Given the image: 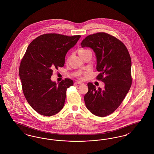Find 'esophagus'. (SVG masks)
<instances>
[{
    "instance_id": "obj_1",
    "label": "esophagus",
    "mask_w": 154,
    "mask_h": 154,
    "mask_svg": "<svg viewBox=\"0 0 154 154\" xmlns=\"http://www.w3.org/2000/svg\"><path fill=\"white\" fill-rule=\"evenodd\" d=\"M75 84H80V85H81V84H84V83H83V82H81V81H76V82H75Z\"/></svg>"
}]
</instances>
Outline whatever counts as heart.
<instances>
[{"mask_svg":"<svg viewBox=\"0 0 154 154\" xmlns=\"http://www.w3.org/2000/svg\"><path fill=\"white\" fill-rule=\"evenodd\" d=\"M90 51H90L89 50L85 49V48H80V49L79 50V53L80 55H83V54H86V53H87L88 52Z\"/></svg>","mask_w":154,"mask_h":154,"instance_id":"b5f03b06","label":"heart"}]
</instances>
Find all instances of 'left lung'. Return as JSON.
<instances>
[{
  "instance_id": "obj_1",
  "label": "left lung",
  "mask_w": 154,
  "mask_h": 154,
  "mask_svg": "<svg viewBox=\"0 0 154 154\" xmlns=\"http://www.w3.org/2000/svg\"><path fill=\"white\" fill-rule=\"evenodd\" d=\"M82 47H90L96 54V79L105 84L104 89L88 82L84 96L87 108L98 117L112 114L120 106L132 85V62L125 44L116 37L99 32L86 37Z\"/></svg>"
}]
</instances>
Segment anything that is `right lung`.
<instances>
[{
	"instance_id": "obj_1",
	"label": "right lung",
	"mask_w": 154,
	"mask_h": 154,
	"mask_svg": "<svg viewBox=\"0 0 154 154\" xmlns=\"http://www.w3.org/2000/svg\"><path fill=\"white\" fill-rule=\"evenodd\" d=\"M80 37L47 33L37 37L28 45L21 61L19 74L23 95L38 114L52 116L63 108L67 89L73 85V81L65 79L57 84L50 79L53 70L64 66L66 53Z\"/></svg>"
}]
</instances>
